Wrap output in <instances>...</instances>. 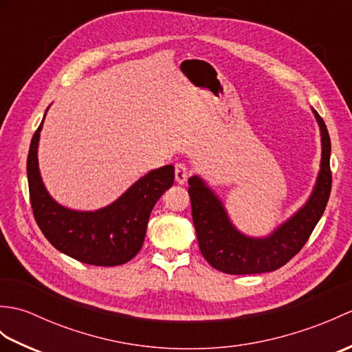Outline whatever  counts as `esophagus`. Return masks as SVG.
<instances>
[{
	"label": "esophagus",
	"instance_id": "34e87169",
	"mask_svg": "<svg viewBox=\"0 0 352 352\" xmlns=\"http://www.w3.org/2000/svg\"><path fill=\"white\" fill-rule=\"evenodd\" d=\"M189 177V170L186 168V164L183 163H177L175 164V182L178 184H184L186 180H188Z\"/></svg>",
	"mask_w": 352,
	"mask_h": 352
}]
</instances>
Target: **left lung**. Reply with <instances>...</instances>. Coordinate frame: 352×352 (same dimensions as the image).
<instances>
[{
  "mask_svg": "<svg viewBox=\"0 0 352 352\" xmlns=\"http://www.w3.org/2000/svg\"><path fill=\"white\" fill-rule=\"evenodd\" d=\"M322 140V159L318 180L307 203L267 237L242 234L223 208L219 198L198 175L189 178L192 219L199 251L214 269L231 275L272 272L301 251L315 230L330 198L331 142L324 119L313 110Z\"/></svg>",
  "mask_w": 352,
  "mask_h": 352,
  "instance_id": "obj_1",
  "label": "left lung"
}]
</instances>
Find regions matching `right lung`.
<instances>
[{"label":"right lung","instance_id":"add662e5","mask_svg":"<svg viewBox=\"0 0 352 352\" xmlns=\"http://www.w3.org/2000/svg\"><path fill=\"white\" fill-rule=\"evenodd\" d=\"M33 134L27 159L30 203L43 236L56 250L94 266H118L130 261L145 241L154 204L174 184V166L148 172L115 203L95 212H77L57 204L42 182L37 145L42 130Z\"/></svg>","mask_w":352,"mask_h":352}]
</instances>
